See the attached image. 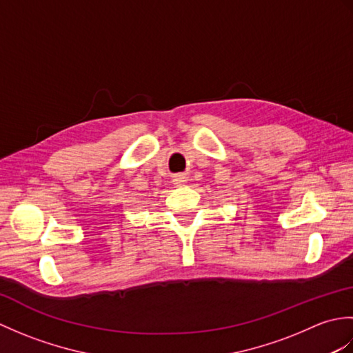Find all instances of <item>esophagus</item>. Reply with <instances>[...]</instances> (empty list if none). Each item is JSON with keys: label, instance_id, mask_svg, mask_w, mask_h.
Wrapping results in <instances>:
<instances>
[{"label": "esophagus", "instance_id": "34e87169", "mask_svg": "<svg viewBox=\"0 0 353 353\" xmlns=\"http://www.w3.org/2000/svg\"><path fill=\"white\" fill-rule=\"evenodd\" d=\"M186 181H188V179H186L185 174H176L174 177H172V183H174L176 186H183L186 183Z\"/></svg>", "mask_w": 353, "mask_h": 353}]
</instances>
